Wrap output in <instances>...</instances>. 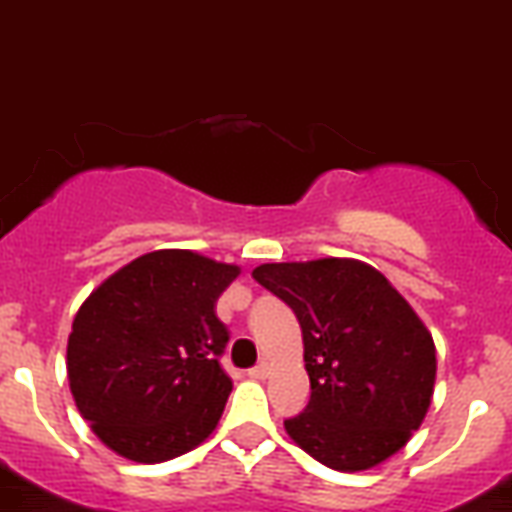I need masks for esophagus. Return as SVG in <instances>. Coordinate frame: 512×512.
Segmentation results:
<instances>
[{"label": "esophagus", "instance_id": "esophagus-1", "mask_svg": "<svg viewBox=\"0 0 512 512\" xmlns=\"http://www.w3.org/2000/svg\"><path fill=\"white\" fill-rule=\"evenodd\" d=\"M267 375H270V362H265V359H262L260 365L250 370V377H255V380H265Z\"/></svg>", "mask_w": 512, "mask_h": 512}]
</instances>
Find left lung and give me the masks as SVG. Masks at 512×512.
I'll return each mask as SVG.
<instances>
[{"label":"left lung","instance_id":"left-lung-1","mask_svg":"<svg viewBox=\"0 0 512 512\" xmlns=\"http://www.w3.org/2000/svg\"><path fill=\"white\" fill-rule=\"evenodd\" d=\"M252 278L303 331L306 411L285 431L336 472L372 469L411 441L431 408L436 344L390 280L352 257L265 262Z\"/></svg>","mask_w":512,"mask_h":512}]
</instances>
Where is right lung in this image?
Returning a JSON list of instances; mask_svg holds the SVG:
<instances>
[{
    "instance_id": "obj_1",
    "label": "right lung",
    "mask_w": 512,
    "mask_h": 512,
    "mask_svg": "<svg viewBox=\"0 0 512 512\" xmlns=\"http://www.w3.org/2000/svg\"><path fill=\"white\" fill-rule=\"evenodd\" d=\"M242 273L193 250H155L96 285L73 316L66 370L78 413L104 446L158 464L214 434L232 380L216 301Z\"/></svg>"
}]
</instances>
